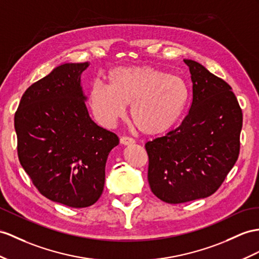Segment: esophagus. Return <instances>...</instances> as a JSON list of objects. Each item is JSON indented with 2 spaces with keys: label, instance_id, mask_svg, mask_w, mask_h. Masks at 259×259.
I'll list each match as a JSON object with an SVG mask.
<instances>
[{
  "label": "esophagus",
  "instance_id": "obj_1",
  "mask_svg": "<svg viewBox=\"0 0 259 259\" xmlns=\"http://www.w3.org/2000/svg\"><path fill=\"white\" fill-rule=\"evenodd\" d=\"M119 142H121L122 145H125V146H126V145H132V144L135 143V141L133 140V138L127 137V136L121 137V140H119Z\"/></svg>",
  "mask_w": 259,
  "mask_h": 259
}]
</instances>
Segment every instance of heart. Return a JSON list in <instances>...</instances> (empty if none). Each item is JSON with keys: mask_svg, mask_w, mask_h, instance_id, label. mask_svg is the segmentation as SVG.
<instances>
[{"mask_svg": "<svg viewBox=\"0 0 259 259\" xmlns=\"http://www.w3.org/2000/svg\"><path fill=\"white\" fill-rule=\"evenodd\" d=\"M108 79L109 85L96 82L89 94L94 117L108 127L124 117L126 105L132 104L137 128L145 135H160L178 123L189 101L184 80L153 67L115 68Z\"/></svg>", "mask_w": 259, "mask_h": 259, "instance_id": "1", "label": "heart"}]
</instances>
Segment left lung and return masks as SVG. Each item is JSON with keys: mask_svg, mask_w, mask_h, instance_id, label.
<instances>
[{"mask_svg": "<svg viewBox=\"0 0 259 259\" xmlns=\"http://www.w3.org/2000/svg\"><path fill=\"white\" fill-rule=\"evenodd\" d=\"M184 61L191 73L190 110L177 128L145 145L151 192L171 204L218 190L238 158L243 125L230 84L199 62Z\"/></svg>", "mask_w": 259, "mask_h": 259, "instance_id": "obj_1", "label": "left lung"}]
</instances>
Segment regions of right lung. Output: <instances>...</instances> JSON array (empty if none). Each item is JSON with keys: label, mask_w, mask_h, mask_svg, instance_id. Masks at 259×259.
<instances>
[{"label": "right lung", "mask_w": 259, "mask_h": 259, "mask_svg": "<svg viewBox=\"0 0 259 259\" xmlns=\"http://www.w3.org/2000/svg\"><path fill=\"white\" fill-rule=\"evenodd\" d=\"M89 65L55 68L25 91L14 117L22 167L44 197L70 207L99 200L106 159L119 142L88 112L80 78Z\"/></svg>", "instance_id": "add662e5"}]
</instances>
